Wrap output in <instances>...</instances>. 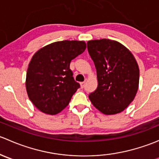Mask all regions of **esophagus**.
<instances>
[{
	"label": "esophagus",
	"mask_w": 159,
	"mask_h": 159,
	"mask_svg": "<svg viewBox=\"0 0 159 159\" xmlns=\"http://www.w3.org/2000/svg\"><path fill=\"white\" fill-rule=\"evenodd\" d=\"M84 86H85V82H81V89H83V88H84Z\"/></svg>",
	"instance_id": "1"
}]
</instances>
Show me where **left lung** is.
Wrapping results in <instances>:
<instances>
[{"mask_svg":"<svg viewBox=\"0 0 159 159\" xmlns=\"http://www.w3.org/2000/svg\"><path fill=\"white\" fill-rule=\"evenodd\" d=\"M87 44L98 78V88L89 94L90 101L105 115L123 111L139 89V68L134 55L113 40H91Z\"/></svg>","mask_w":159,"mask_h":159,"instance_id":"1","label":"left lung"}]
</instances>
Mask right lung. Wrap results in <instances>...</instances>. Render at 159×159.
Instances as JSON below:
<instances>
[{
    "mask_svg": "<svg viewBox=\"0 0 159 159\" xmlns=\"http://www.w3.org/2000/svg\"><path fill=\"white\" fill-rule=\"evenodd\" d=\"M86 48L83 41L51 43L38 50L28 65L26 90L34 106L48 115H56L69 104L80 84L70 69L71 60Z\"/></svg>",
    "mask_w": 159,
    "mask_h": 159,
    "instance_id": "obj_1",
    "label": "right lung"
}]
</instances>
